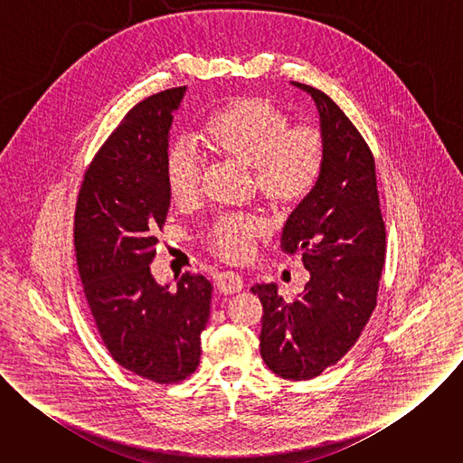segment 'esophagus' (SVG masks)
Wrapping results in <instances>:
<instances>
[{"label": "esophagus", "mask_w": 463, "mask_h": 463, "mask_svg": "<svg viewBox=\"0 0 463 463\" xmlns=\"http://www.w3.org/2000/svg\"><path fill=\"white\" fill-rule=\"evenodd\" d=\"M243 279L238 273L232 271H225L222 275H218L216 279V289L223 295H234L240 293L243 289Z\"/></svg>", "instance_id": "esophagus-1"}]
</instances>
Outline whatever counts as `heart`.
Instances as JSON below:
<instances>
[{"label":"heart","mask_w":463,"mask_h":463,"mask_svg":"<svg viewBox=\"0 0 463 463\" xmlns=\"http://www.w3.org/2000/svg\"><path fill=\"white\" fill-rule=\"evenodd\" d=\"M211 156L252 170L258 195L273 211H289L315 192L326 163L322 134L311 126H293L284 109L260 95L234 97L216 108L195 136ZM165 179L172 202L190 207L200 202L203 161L188 148H174L165 161ZM266 232L258 218H220L205 236V245L220 258H250L256 240Z\"/></svg>","instance_id":"obj_1"}]
</instances>
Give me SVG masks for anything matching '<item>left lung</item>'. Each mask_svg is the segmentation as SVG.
I'll return each mask as SVG.
<instances>
[{
	"mask_svg": "<svg viewBox=\"0 0 463 463\" xmlns=\"http://www.w3.org/2000/svg\"><path fill=\"white\" fill-rule=\"evenodd\" d=\"M293 84L315 100L326 145L322 177L288 218L280 241L286 254L302 252L309 282L293 302L275 284L250 291L263 306V363L302 381L334 366L359 339L377 302L386 232L375 161L359 129L326 93Z\"/></svg>",
	"mask_w": 463,
	"mask_h": 463,
	"instance_id": "8db88e82",
	"label": "left lung"
}]
</instances>
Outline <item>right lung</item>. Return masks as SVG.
<instances>
[{"instance_id":"obj_1","label":"right lung","mask_w":463,"mask_h":463,"mask_svg":"<svg viewBox=\"0 0 463 463\" xmlns=\"http://www.w3.org/2000/svg\"><path fill=\"white\" fill-rule=\"evenodd\" d=\"M186 88L131 108L88 166L75 211L79 275L100 339L126 370L157 384L195 372L213 284L184 273L175 289L150 273L170 209L168 131Z\"/></svg>"}]
</instances>
